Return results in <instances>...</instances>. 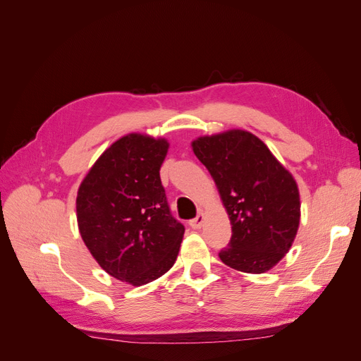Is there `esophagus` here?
<instances>
[{"instance_id": "34e87169", "label": "esophagus", "mask_w": 361, "mask_h": 361, "mask_svg": "<svg viewBox=\"0 0 361 361\" xmlns=\"http://www.w3.org/2000/svg\"><path fill=\"white\" fill-rule=\"evenodd\" d=\"M203 223H204V215H203V214H199L197 216L192 218V220L190 221V226H191L192 228H202Z\"/></svg>"}]
</instances>
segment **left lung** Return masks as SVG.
I'll return each mask as SVG.
<instances>
[{"label":"left lung","mask_w":361,"mask_h":361,"mask_svg":"<svg viewBox=\"0 0 361 361\" xmlns=\"http://www.w3.org/2000/svg\"><path fill=\"white\" fill-rule=\"evenodd\" d=\"M194 155L209 170L232 224L223 264L248 274L276 267L298 232L301 202L292 174L268 146L244 129L203 135Z\"/></svg>","instance_id":"1"}]
</instances>
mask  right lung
Instances as JSON below:
<instances>
[{
  "instance_id": "add662e5",
  "label": "right lung",
  "mask_w": 361,
  "mask_h": 361,
  "mask_svg": "<svg viewBox=\"0 0 361 361\" xmlns=\"http://www.w3.org/2000/svg\"><path fill=\"white\" fill-rule=\"evenodd\" d=\"M167 152L166 138L123 135L96 159L76 195L85 247L105 272L133 286L166 274L185 233L159 178Z\"/></svg>"
}]
</instances>
